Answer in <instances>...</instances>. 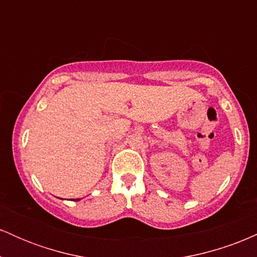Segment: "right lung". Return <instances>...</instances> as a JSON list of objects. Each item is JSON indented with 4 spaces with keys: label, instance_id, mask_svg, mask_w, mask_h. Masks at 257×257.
<instances>
[{
    "label": "right lung",
    "instance_id": "add662e5",
    "mask_svg": "<svg viewBox=\"0 0 257 257\" xmlns=\"http://www.w3.org/2000/svg\"><path fill=\"white\" fill-rule=\"evenodd\" d=\"M73 200H75V199H73ZM76 200H79V199H76Z\"/></svg>",
    "mask_w": 257,
    "mask_h": 257
}]
</instances>
